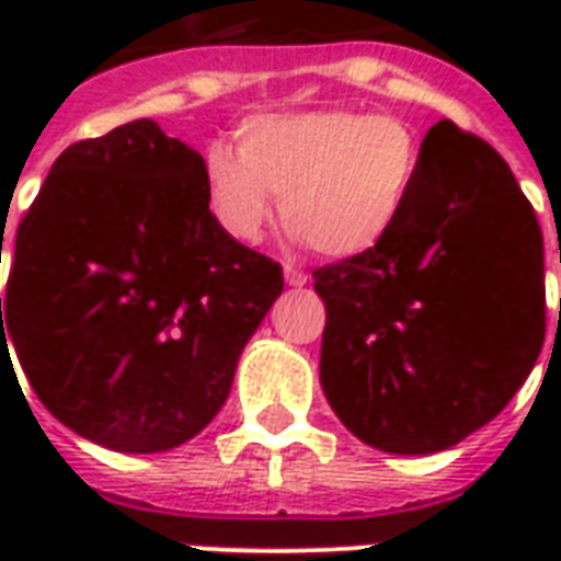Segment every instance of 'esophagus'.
<instances>
[{
	"label": "esophagus",
	"mask_w": 561,
	"mask_h": 561,
	"mask_svg": "<svg viewBox=\"0 0 561 561\" xmlns=\"http://www.w3.org/2000/svg\"><path fill=\"white\" fill-rule=\"evenodd\" d=\"M306 279H309V276H306L304 270H297V267H291V264H285V282H288V285L300 288V285H306Z\"/></svg>",
	"instance_id": "obj_1"
}]
</instances>
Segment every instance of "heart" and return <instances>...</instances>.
Returning <instances> with one entry per match:
<instances>
[{
  "mask_svg": "<svg viewBox=\"0 0 561 561\" xmlns=\"http://www.w3.org/2000/svg\"><path fill=\"white\" fill-rule=\"evenodd\" d=\"M423 171L417 128L354 107L257 114L237 128V152L204 164L209 209L237 240H255L282 201L285 228L321 257L373 252L400 228Z\"/></svg>",
  "mask_w": 561,
  "mask_h": 561,
  "instance_id": "b5f03b06",
  "label": "heart"
}]
</instances>
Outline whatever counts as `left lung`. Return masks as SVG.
Listing matches in <instances>:
<instances>
[{
  "label": "left lung",
  "mask_w": 561,
  "mask_h": 561,
  "mask_svg": "<svg viewBox=\"0 0 561 561\" xmlns=\"http://www.w3.org/2000/svg\"><path fill=\"white\" fill-rule=\"evenodd\" d=\"M328 309L321 388L360 442L435 454L505 409L547 330L543 237L486 140L442 119L385 243L312 270Z\"/></svg>",
  "instance_id": "8db88e82"
}]
</instances>
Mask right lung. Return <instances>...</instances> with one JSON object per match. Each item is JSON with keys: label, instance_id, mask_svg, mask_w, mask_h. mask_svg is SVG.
<instances>
[{"label": "right lung", "instance_id": "obj_1", "mask_svg": "<svg viewBox=\"0 0 561 561\" xmlns=\"http://www.w3.org/2000/svg\"><path fill=\"white\" fill-rule=\"evenodd\" d=\"M282 285L279 261L209 213L204 159L135 119L71 144L20 219L2 354L14 342L35 397L68 430L159 454L219 414Z\"/></svg>", "mask_w": 561, "mask_h": 561}]
</instances>
